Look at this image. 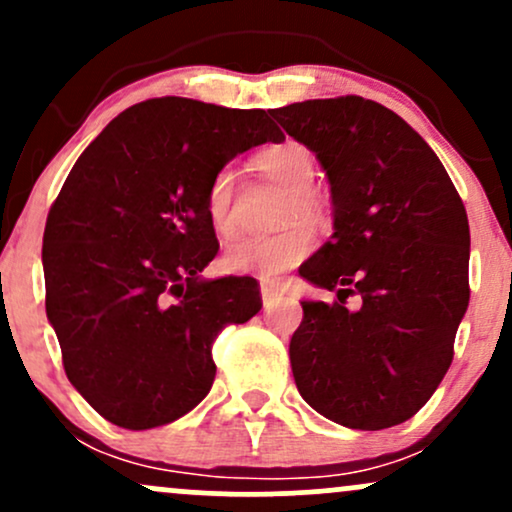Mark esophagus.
Instances as JSON below:
<instances>
[{
  "label": "esophagus",
  "mask_w": 512,
  "mask_h": 512,
  "mask_svg": "<svg viewBox=\"0 0 512 512\" xmlns=\"http://www.w3.org/2000/svg\"><path fill=\"white\" fill-rule=\"evenodd\" d=\"M260 289H262V303L267 310L274 308V305L281 301V296H284L279 286H274V284H262Z\"/></svg>",
  "instance_id": "1"
}]
</instances>
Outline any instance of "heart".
<instances>
[{
	"instance_id": "heart-1",
	"label": "heart",
	"mask_w": 512,
	"mask_h": 512,
	"mask_svg": "<svg viewBox=\"0 0 512 512\" xmlns=\"http://www.w3.org/2000/svg\"><path fill=\"white\" fill-rule=\"evenodd\" d=\"M255 166L262 175L289 190L281 209V221L303 219L322 223L327 216L325 202L310 187L315 178V156L301 142H281L255 156ZM233 170H216L204 192V211L216 233H228L233 226ZM315 236L305 223H291L272 236H238L228 240L221 252V267L233 274H255L260 279H274L286 269L301 264L310 255Z\"/></svg>"
}]
</instances>
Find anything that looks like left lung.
Segmentation results:
<instances>
[{"instance_id":"1","label":"left lung","mask_w":512,"mask_h":512,"mask_svg":"<svg viewBox=\"0 0 512 512\" xmlns=\"http://www.w3.org/2000/svg\"><path fill=\"white\" fill-rule=\"evenodd\" d=\"M332 187L334 233L301 267L337 301H303L291 337L301 397L358 431L411 419L448 373L469 305V221L448 170L385 105L361 96L269 110ZM349 295L362 308L349 311Z\"/></svg>"}]
</instances>
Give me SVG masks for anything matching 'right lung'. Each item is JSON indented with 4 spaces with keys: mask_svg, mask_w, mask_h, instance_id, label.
I'll return each instance as SVG.
<instances>
[{
    "mask_svg": "<svg viewBox=\"0 0 512 512\" xmlns=\"http://www.w3.org/2000/svg\"><path fill=\"white\" fill-rule=\"evenodd\" d=\"M284 134L264 110L151 98L88 144L43 236L62 366L110 424L166 426L209 395L211 346L260 313L250 276L202 281L219 252L204 192L233 156Z\"/></svg>",
    "mask_w": 512,
    "mask_h": 512,
    "instance_id": "obj_1",
    "label": "right lung"
}]
</instances>
